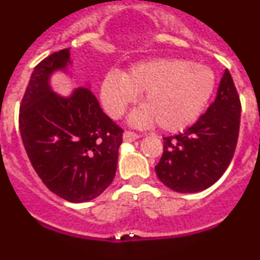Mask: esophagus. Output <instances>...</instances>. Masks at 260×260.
<instances>
[{
	"instance_id": "34e87169",
	"label": "esophagus",
	"mask_w": 260,
	"mask_h": 260,
	"mask_svg": "<svg viewBox=\"0 0 260 260\" xmlns=\"http://www.w3.org/2000/svg\"><path fill=\"white\" fill-rule=\"evenodd\" d=\"M138 138H139V135L135 134V133H133V132L123 133V141L125 142H134L135 139H138Z\"/></svg>"
}]
</instances>
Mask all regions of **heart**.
I'll list each match as a JSON object with an SVG mask.
<instances>
[{
    "mask_svg": "<svg viewBox=\"0 0 260 260\" xmlns=\"http://www.w3.org/2000/svg\"><path fill=\"white\" fill-rule=\"evenodd\" d=\"M213 71L187 59L162 58L139 62L119 74L109 71L100 87V99L110 117L122 116L143 93V107L128 117V123L146 127L153 123L165 132H178L202 116L215 89Z\"/></svg>",
    "mask_w": 260,
    "mask_h": 260,
    "instance_id": "1",
    "label": "heart"
}]
</instances>
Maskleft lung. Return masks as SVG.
<instances>
[{"label": "left lung", "mask_w": 260, "mask_h": 260, "mask_svg": "<svg viewBox=\"0 0 260 260\" xmlns=\"http://www.w3.org/2000/svg\"><path fill=\"white\" fill-rule=\"evenodd\" d=\"M241 103L228 70L215 102L183 133L164 138L155 167L158 180L173 191L192 194L208 189L226 171L238 139Z\"/></svg>", "instance_id": "1"}]
</instances>
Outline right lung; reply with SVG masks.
I'll list each match as a JSON object with an SVG mask.
<instances>
[{
	"label": "right lung",
	"mask_w": 260,
	"mask_h": 260,
	"mask_svg": "<svg viewBox=\"0 0 260 260\" xmlns=\"http://www.w3.org/2000/svg\"><path fill=\"white\" fill-rule=\"evenodd\" d=\"M70 49L53 53L31 75L19 112L29 161L48 189L71 203L95 199L116 176L123 130L103 112L89 84L69 96L54 92L50 78L69 73Z\"/></svg>",
	"instance_id": "add662e5"
}]
</instances>
